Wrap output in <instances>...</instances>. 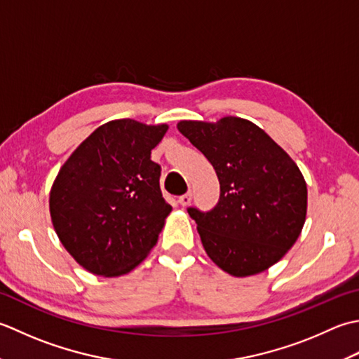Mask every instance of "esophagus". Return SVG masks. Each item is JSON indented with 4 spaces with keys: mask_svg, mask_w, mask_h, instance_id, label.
Wrapping results in <instances>:
<instances>
[{
    "mask_svg": "<svg viewBox=\"0 0 359 359\" xmlns=\"http://www.w3.org/2000/svg\"><path fill=\"white\" fill-rule=\"evenodd\" d=\"M190 201H192V194L190 192H187V194H184V195H181L180 198H178V203L181 204L182 208H186V206H189L190 204Z\"/></svg>",
    "mask_w": 359,
    "mask_h": 359,
    "instance_id": "obj_1",
    "label": "esophagus"
}]
</instances>
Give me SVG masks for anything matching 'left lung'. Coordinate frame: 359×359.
Wrapping results in <instances>:
<instances>
[{"mask_svg": "<svg viewBox=\"0 0 359 359\" xmlns=\"http://www.w3.org/2000/svg\"><path fill=\"white\" fill-rule=\"evenodd\" d=\"M220 181L210 212L189 209L209 259L233 277L266 271L296 243L306 218V182L279 144L251 121H180Z\"/></svg>", "mask_w": 359, "mask_h": 359, "instance_id": "1", "label": "left lung"}]
</instances>
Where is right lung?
Returning <instances> with one entry per match:
<instances>
[{"mask_svg":"<svg viewBox=\"0 0 359 359\" xmlns=\"http://www.w3.org/2000/svg\"><path fill=\"white\" fill-rule=\"evenodd\" d=\"M167 130V123L109 121L58 170L49 194L50 220L65 250L91 274H128L156 245L172 206L150 155Z\"/></svg>","mask_w":359,"mask_h":359,"instance_id":"right-lung-1","label":"right lung"}]
</instances>
